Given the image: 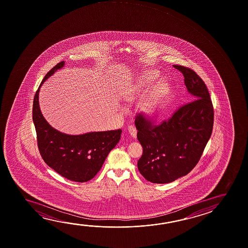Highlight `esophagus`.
I'll return each instance as SVG.
<instances>
[{
  "label": "esophagus",
  "instance_id": "obj_1",
  "mask_svg": "<svg viewBox=\"0 0 248 248\" xmlns=\"http://www.w3.org/2000/svg\"><path fill=\"white\" fill-rule=\"evenodd\" d=\"M128 131L132 138H137V129L133 125L128 126Z\"/></svg>",
  "mask_w": 248,
  "mask_h": 248
}]
</instances>
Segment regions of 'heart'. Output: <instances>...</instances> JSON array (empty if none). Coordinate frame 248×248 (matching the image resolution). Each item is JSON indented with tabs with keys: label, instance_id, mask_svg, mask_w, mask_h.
I'll list each match as a JSON object with an SVG mask.
<instances>
[{
	"label": "heart",
	"instance_id": "heart-1",
	"mask_svg": "<svg viewBox=\"0 0 248 248\" xmlns=\"http://www.w3.org/2000/svg\"><path fill=\"white\" fill-rule=\"evenodd\" d=\"M157 77V75L154 73H148L142 76V81L141 83L143 85H146L148 83L154 80L155 78ZM163 85L161 84H158L156 85L154 93L150 96V98L147 99L146 101L144 102L142 105V111H144L145 113H152L154 110L155 106L156 104V102L158 100V98L163 95ZM133 99V97H131L130 95H126L125 100L127 102L131 101Z\"/></svg>",
	"mask_w": 248,
	"mask_h": 248
}]
</instances>
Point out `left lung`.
<instances>
[{
  "label": "left lung",
  "instance_id": "obj_1",
  "mask_svg": "<svg viewBox=\"0 0 248 248\" xmlns=\"http://www.w3.org/2000/svg\"><path fill=\"white\" fill-rule=\"evenodd\" d=\"M184 76L193 100L183 104L159 124L145 114L136 116L142 147L138 170L147 181L169 183L187 175L198 163L211 137L214 107L207 85L194 70L173 65Z\"/></svg>",
  "mask_w": 248,
  "mask_h": 248
}]
</instances>
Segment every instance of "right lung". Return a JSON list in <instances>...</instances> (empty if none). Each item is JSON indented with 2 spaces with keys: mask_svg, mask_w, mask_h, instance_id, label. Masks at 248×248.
Instances as JSON below:
<instances>
[{
  "mask_svg": "<svg viewBox=\"0 0 248 248\" xmlns=\"http://www.w3.org/2000/svg\"><path fill=\"white\" fill-rule=\"evenodd\" d=\"M64 63L61 61L53 66L46 74L41 85ZM40 87L33 98V121L41 157L61 176L77 183L88 182L98 174L110 150L119 142L122 130L90 132L78 136L61 133L49 125L41 114L38 100Z\"/></svg>",
  "mask_w": 248,
  "mask_h": 248,
  "instance_id": "1",
  "label": "right lung"
}]
</instances>
